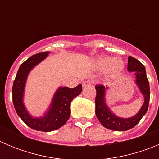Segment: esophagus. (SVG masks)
Instances as JSON below:
<instances>
[{
	"instance_id": "1",
	"label": "esophagus",
	"mask_w": 159,
	"mask_h": 159,
	"mask_svg": "<svg viewBox=\"0 0 159 159\" xmlns=\"http://www.w3.org/2000/svg\"><path fill=\"white\" fill-rule=\"evenodd\" d=\"M83 87H88V86H90V85H92V83H91V81H84L82 84Z\"/></svg>"
}]
</instances>
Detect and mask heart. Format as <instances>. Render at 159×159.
<instances>
[{"label": "heart", "instance_id": "1", "mask_svg": "<svg viewBox=\"0 0 159 159\" xmlns=\"http://www.w3.org/2000/svg\"><path fill=\"white\" fill-rule=\"evenodd\" d=\"M124 61L119 57H101L94 61L93 66L97 70H106L108 73L120 72L124 68Z\"/></svg>", "mask_w": 159, "mask_h": 159}]
</instances>
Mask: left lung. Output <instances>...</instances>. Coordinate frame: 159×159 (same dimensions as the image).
<instances>
[{
	"label": "left lung",
	"mask_w": 159,
	"mask_h": 159,
	"mask_svg": "<svg viewBox=\"0 0 159 159\" xmlns=\"http://www.w3.org/2000/svg\"><path fill=\"white\" fill-rule=\"evenodd\" d=\"M127 70L130 72L134 71L135 75L134 83L143 95L144 100L139 111L134 116L129 118H123L116 116L107 103L106 93L109 88L107 86H103L102 84H98L95 86V115L103 127L112 130L125 131L133 128L139 123L142 118L145 116L148 109L150 101V86L145 67L135 58L129 57Z\"/></svg>",
	"instance_id": "left-lung-1"
}]
</instances>
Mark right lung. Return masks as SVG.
Wrapping results in <instances>:
<instances>
[{"instance_id":"obj_1","label":"right lung","mask_w":159,"mask_h":159,"mask_svg":"<svg viewBox=\"0 0 159 159\" xmlns=\"http://www.w3.org/2000/svg\"><path fill=\"white\" fill-rule=\"evenodd\" d=\"M49 53L50 52L38 53L25 60L20 66L12 86V102L19 117L30 128L45 132L57 130L65 124L71 114V101L82 92L81 84L74 88L59 87L43 116L35 117L29 113L24 102L28 76L36 66L47 58Z\"/></svg>"}]
</instances>
